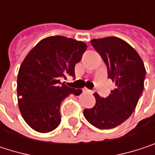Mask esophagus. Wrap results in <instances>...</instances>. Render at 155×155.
Segmentation results:
<instances>
[{"label":"esophagus","instance_id":"obj_1","mask_svg":"<svg viewBox=\"0 0 155 155\" xmlns=\"http://www.w3.org/2000/svg\"><path fill=\"white\" fill-rule=\"evenodd\" d=\"M83 91L88 92V93H93V91H90V90H88V89H84V90H83Z\"/></svg>","mask_w":155,"mask_h":155}]
</instances>
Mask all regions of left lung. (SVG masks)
Masks as SVG:
<instances>
[{
  "instance_id": "1",
  "label": "left lung",
  "mask_w": 155,
  "mask_h": 155,
  "mask_svg": "<svg viewBox=\"0 0 155 155\" xmlns=\"http://www.w3.org/2000/svg\"><path fill=\"white\" fill-rule=\"evenodd\" d=\"M91 43L105 62L115 89L107 98L94 93L95 106L85 108L83 114L97 128H114L134 112L143 91L146 71L137 52L123 39L108 37L92 39Z\"/></svg>"
}]
</instances>
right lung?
<instances>
[{
    "label": "right lung",
    "mask_w": 155,
    "mask_h": 155,
    "mask_svg": "<svg viewBox=\"0 0 155 155\" xmlns=\"http://www.w3.org/2000/svg\"><path fill=\"white\" fill-rule=\"evenodd\" d=\"M87 46L82 41L62 36L39 41L27 54L18 74L19 111L26 123L39 133L55 129L61 122L60 106L70 94L82 91L70 88L61 78L75 76L74 66Z\"/></svg>",
    "instance_id": "1"
}]
</instances>
